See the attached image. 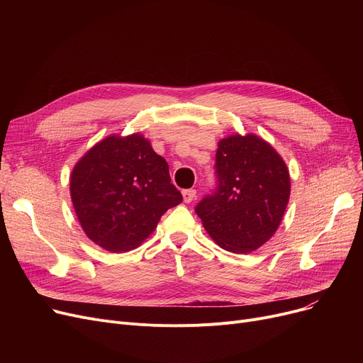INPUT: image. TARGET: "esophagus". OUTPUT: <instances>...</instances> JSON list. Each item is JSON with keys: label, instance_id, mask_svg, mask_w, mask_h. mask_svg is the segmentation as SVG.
Returning a JSON list of instances; mask_svg holds the SVG:
<instances>
[{"label": "esophagus", "instance_id": "1", "mask_svg": "<svg viewBox=\"0 0 363 363\" xmlns=\"http://www.w3.org/2000/svg\"><path fill=\"white\" fill-rule=\"evenodd\" d=\"M182 197H184V201L185 203H191L196 197V189H184L182 191Z\"/></svg>", "mask_w": 363, "mask_h": 363}]
</instances>
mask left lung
<instances>
[{
  "instance_id": "1",
  "label": "left lung",
  "mask_w": 363,
  "mask_h": 363,
  "mask_svg": "<svg viewBox=\"0 0 363 363\" xmlns=\"http://www.w3.org/2000/svg\"><path fill=\"white\" fill-rule=\"evenodd\" d=\"M218 186L196 207L204 230L222 249L250 253L268 241L290 200V174L275 148L255 133L218 143Z\"/></svg>"
}]
</instances>
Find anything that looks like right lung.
<instances>
[{
  "mask_svg": "<svg viewBox=\"0 0 363 363\" xmlns=\"http://www.w3.org/2000/svg\"><path fill=\"white\" fill-rule=\"evenodd\" d=\"M70 197L86 237L111 253L137 249L182 201L166 160L141 133L110 135L88 150L72 170Z\"/></svg>",
  "mask_w": 363,
  "mask_h": 363,
  "instance_id": "obj_1",
  "label": "right lung"
}]
</instances>
